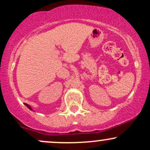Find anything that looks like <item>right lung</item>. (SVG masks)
<instances>
[{
	"label": "right lung",
	"instance_id": "1",
	"mask_svg": "<svg viewBox=\"0 0 150 150\" xmlns=\"http://www.w3.org/2000/svg\"><path fill=\"white\" fill-rule=\"evenodd\" d=\"M25 105L26 106H27V108H30V110H32V107H31V106H30V105H28V104H25Z\"/></svg>",
	"mask_w": 150,
	"mask_h": 150
}]
</instances>
